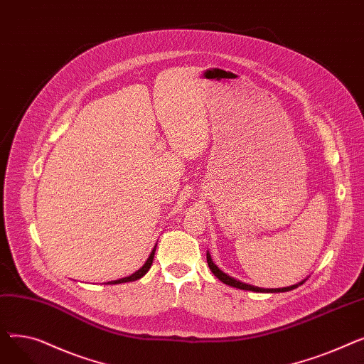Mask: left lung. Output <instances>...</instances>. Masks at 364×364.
Segmentation results:
<instances>
[{
    "instance_id": "left-lung-1",
    "label": "left lung",
    "mask_w": 364,
    "mask_h": 364,
    "mask_svg": "<svg viewBox=\"0 0 364 364\" xmlns=\"http://www.w3.org/2000/svg\"><path fill=\"white\" fill-rule=\"evenodd\" d=\"M206 261H208V265L209 269H211V272L214 273V276L217 279H220L223 283L228 284V286H233V288H237V289H242V291H252V292H265V294H276V292H288V291H292L295 288H298V286H301L305 280L304 279L301 282H298L296 284H292V286H288V288H276V289H264V288H258V286H254V284H247L245 282H240L232 276H228L227 273H224L223 270H220L217 264L213 261L211 258V254H209V251H206Z\"/></svg>"
}]
</instances>
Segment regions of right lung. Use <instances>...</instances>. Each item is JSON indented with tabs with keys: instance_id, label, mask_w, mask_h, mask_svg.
Instances as JSON below:
<instances>
[{
	"instance_id": "right-lung-1",
	"label": "right lung",
	"mask_w": 364,
	"mask_h": 364,
	"mask_svg": "<svg viewBox=\"0 0 364 364\" xmlns=\"http://www.w3.org/2000/svg\"><path fill=\"white\" fill-rule=\"evenodd\" d=\"M156 246H158V243H155V246H153V250H151V252H150L149 258L146 259V262L140 267V269H139L136 273H132V274H131V276H128V277H122V279H119V280L107 282V284H118V283H127V282H134V280H139V279H141V277L149 272L150 267H151L153 257H155V251H156Z\"/></svg>"
}]
</instances>
